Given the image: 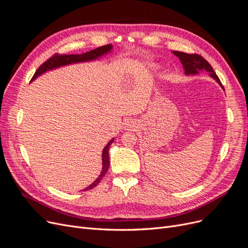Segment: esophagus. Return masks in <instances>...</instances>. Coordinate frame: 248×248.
I'll list each match as a JSON object with an SVG mask.
<instances>
[{
    "label": "esophagus",
    "instance_id": "obj_1",
    "mask_svg": "<svg viewBox=\"0 0 248 248\" xmlns=\"http://www.w3.org/2000/svg\"><path fill=\"white\" fill-rule=\"evenodd\" d=\"M132 126V121H126L125 122V128H130Z\"/></svg>",
    "mask_w": 248,
    "mask_h": 248
}]
</instances>
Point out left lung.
<instances>
[{"mask_svg": "<svg viewBox=\"0 0 248 248\" xmlns=\"http://www.w3.org/2000/svg\"><path fill=\"white\" fill-rule=\"evenodd\" d=\"M172 52H174V54L180 59V61H181L184 67L185 74H197L199 72L206 71L210 74V77H212L222 87V84L220 82L218 77L216 76L212 66L210 65L208 61H206L202 56L198 54H186V52L178 50H174Z\"/></svg>", "mask_w": 248, "mask_h": 248, "instance_id": "left-lung-1", "label": "left lung"}]
</instances>
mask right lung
<instances>
[{"label":"right lung","mask_w":248,"mask_h":248,"mask_svg":"<svg viewBox=\"0 0 248 248\" xmlns=\"http://www.w3.org/2000/svg\"><path fill=\"white\" fill-rule=\"evenodd\" d=\"M111 44H107V46H99L93 50H90L85 52V54L81 55H65V54H55L54 56H51L48 60H46L42 65H40V67L38 69L36 70L35 74L32 78V80L35 79L37 77L40 76V74L44 73L47 70L57 68V67L60 66H64V65H68V64H72V63H78V62H86V61H91V60H95L97 58H99L100 56L108 54V52L110 51L111 49ZM114 141V139L110 140L108 141V144L104 147L103 151H102V170L101 174L99 175V177L97 178L95 181L88 186L86 189L84 190H89L94 188L95 186L98 185V183L101 181V179L104 177V175L107 174V171L108 170L109 167V155H108V149L109 146L111 145V142Z\"/></svg>","instance_id":"1"}]
</instances>
